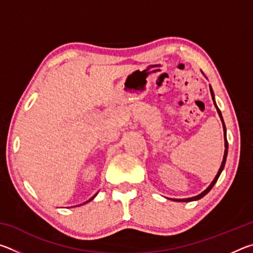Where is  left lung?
I'll list each match as a JSON object with an SVG mask.
<instances>
[{
    "label": "left lung",
    "instance_id": "1",
    "mask_svg": "<svg viewBox=\"0 0 253 253\" xmlns=\"http://www.w3.org/2000/svg\"><path fill=\"white\" fill-rule=\"evenodd\" d=\"M210 91H211V96H212V99H213V102H214V106H215V108H216V110H217V114H219V116H220V118H221V121H222V124H223V129H224V144H225V151H224V156H223V161H222V164H221V168H220V169H219V172H217V174H216V176H215V178L213 179V182L210 184V186L207 188V190H205L204 192H202V193L201 194H199V195H196V196H194V198H190V199H178V200H173V201H177V202H191V201H195V200H200L201 198H203L204 195H207L210 191H211V188L214 186V184L216 183V181H217V178H219V176H220V174H221V172L222 170H223V169H224V165H225V161H226V156H228V140H226V129H225V125H224V122H223V118H222V115H221V111H220V109H219V107L216 106V104H215V101H214V93H213V90H212V88H211V85H210Z\"/></svg>",
    "mask_w": 253,
    "mask_h": 253
}]
</instances>
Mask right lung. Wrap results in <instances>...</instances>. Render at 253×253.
<instances>
[{
    "label": "right lung",
    "mask_w": 253,
    "mask_h": 253,
    "mask_svg": "<svg viewBox=\"0 0 253 253\" xmlns=\"http://www.w3.org/2000/svg\"><path fill=\"white\" fill-rule=\"evenodd\" d=\"M95 196H96V195H93V196H92V198H91L90 200H89V201H91V200H93V198H95ZM89 201H87V202H85V203H88V202H89Z\"/></svg>",
    "instance_id": "add662e5"
}]
</instances>
